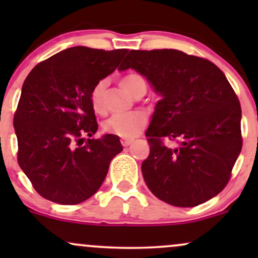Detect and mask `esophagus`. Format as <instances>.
Instances as JSON below:
<instances>
[{
  "instance_id": "34e87169",
  "label": "esophagus",
  "mask_w": 258,
  "mask_h": 258,
  "mask_svg": "<svg viewBox=\"0 0 258 258\" xmlns=\"http://www.w3.org/2000/svg\"><path fill=\"white\" fill-rule=\"evenodd\" d=\"M132 143H133V139H127V138L121 139V144H122L123 147H128V146H131Z\"/></svg>"
}]
</instances>
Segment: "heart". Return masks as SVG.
<instances>
[{
    "mask_svg": "<svg viewBox=\"0 0 258 258\" xmlns=\"http://www.w3.org/2000/svg\"><path fill=\"white\" fill-rule=\"evenodd\" d=\"M121 87L133 97L142 96L146 93L147 84L143 78L137 74H127L120 79ZM104 81H99L98 84L92 88L90 94V102L93 111L96 114H104V106H103L102 97L104 92ZM147 125V117L143 114L137 111L125 112V114H116L111 116L103 125V131L109 135L119 136V137L131 138L133 136L141 132Z\"/></svg>",
    "mask_w": 258,
    "mask_h": 258,
    "instance_id": "obj_1",
    "label": "heart"
}]
</instances>
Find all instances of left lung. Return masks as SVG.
<instances>
[{
    "mask_svg": "<svg viewBox=\"0 0 258 258\" xmlns=\"http://www.w3.org/2000/svg\"><path fill=\"white\" fill-rule=\"evenodd\" d=\"M128 68L162 96L146 132L148 188L173 206L206 203L228 184L241 152V108L233 87L212 61L177 49H132L119 70ZM165 138L180 146L168 148Z\"/></svg>",
    "mask_w": 258,
    "mask_h": 258,
    "instance_id": "8db88e82",
    "label": "left lung"
}]
</instances>
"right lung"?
<instances>
[{"label":"right lung","mask_w":258,"mask_h":258,"mask_svg":"<svg viewBox=\"0 0 258 258\" xmlns=\"http://www.w3.org/2000/svg\"><path fill=\"white\" fill-rule=\"evenodd\" d=\"M127 52L72 47L38 63L25 79L13 119L18 164L44 199L61 205L87 200L122 150L114 135L91 138L98 123L90 94Z\"/></svg>","instance_id":"1"}]
</instances>
